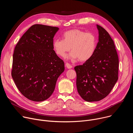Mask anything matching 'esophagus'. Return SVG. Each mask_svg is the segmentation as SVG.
<instances>
[{
    "label": "esophagus",
    "instance_id": "34e87169",
    "mask_svg": "<svg viewBox=\"0 0 133 133\" xmlns=\"http://www.w3.org/2000/svg\"><path fill=\"white\" fill-rule=\"evenodd\" d=\"M66 67H67V68H68V69H70V68H71L72 67V66L70 64H69V63H66Z\"/></svg>",
    "mask_w": 133,
    "mask_h": 133
}]
</instances>
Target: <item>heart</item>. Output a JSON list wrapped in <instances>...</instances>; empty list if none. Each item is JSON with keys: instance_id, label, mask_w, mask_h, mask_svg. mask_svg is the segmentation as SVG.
I'll list each match as a JSON object with an SVG mask.
<instances>
[{"instance_id": "b5f03b06", "label": "heart", "mask_w": 133, "mask_h": 133, "mask_svg": "<svg viewBox=\"0 0 133 133\" xmlns=\"http://www.w3.org/2000/svg\"><path fill=\"white\" fill-rule=\"evenodd\" d=\"M63 39H57L53 42V48L56 54L65 58L70 50L69 57L80 62L89 60L95 52L97 38L94 34L79 29H72L65 32Z\"/></svg>"}]
</instances>
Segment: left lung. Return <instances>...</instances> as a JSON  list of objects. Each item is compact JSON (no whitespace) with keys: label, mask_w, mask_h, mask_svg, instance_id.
I'll use <instances>...</instances> for the list:
<instances>
[{"label":"left lung","mask_w":133,"mask_h":133,"mask_svg":"<svg viewBox=\"0 0 133 133\" xmlns=\"http://www.w3.org/2000/svg\"><path fill=\"white\" fill-rule=\"evenodd\" d=\"M97 28L99 41L93 56L74 68L78 92L84 100L90 102L105 98L118 78L119 60L114 43L104 28L98 25Z\"/></svg>","instance_id":"1"}]
</instances>
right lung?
I'll return each mask as SVG.
<instances>
[{"label": "right lung", "mask_w": 133, "mask_h": 133, "mask_svg": "<svg viewBox=\"0 0 133 133\" xmlns=\"http://www.w3.org/2000/svg\"><path fill=\"white\" fill-rule=\"evenodd\" d=\"M59 28L40 24L31 26L15 46L11 76L19 91L34 102L48 99L64 71V62L53 48Z\"/></svg>", "instance_id": "right-lung-1"}]
</instances>
